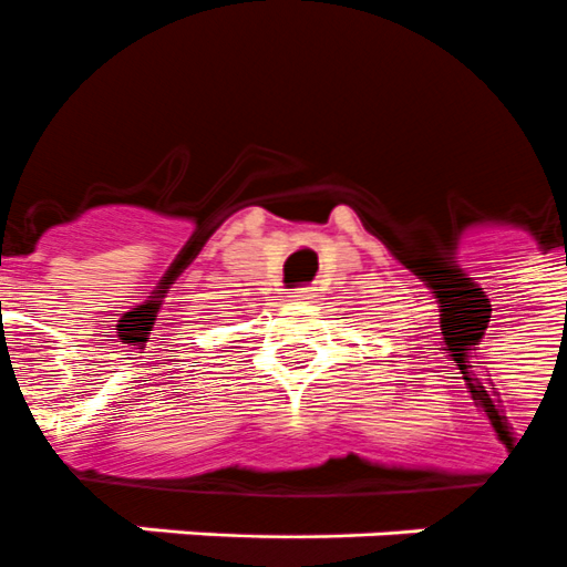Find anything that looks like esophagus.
<instances>
[{
    "label": "esophagus",
    "instance_id": "esophagus-1",
    "mask_svg": "<svg viewBox=\"0 0 567 567\" xmlns=\"http://www.w3.org/2000/svg\"><path fill=\"white\" fill-rule=\"evenodd\" d=\"M311 288H297V291H291V302H311Z\"/></svg>",
    "mask_w": 567,
    "mask_h": 567
}]
</instances>
